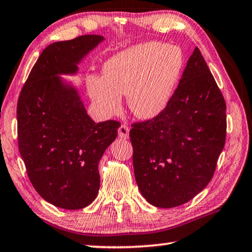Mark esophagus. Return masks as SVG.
Instances as JSON below:
<instances>
[{
    "mask_svg": "<svg viewBox=\"0 0 252 252\" xmlns=\"http://www.w3.org/2000/svg\"><path fill=\"white\" fill-rule=\"evenodd\" d=\"M129 131H130V129H129V126H126V125L120 126V127L118 129L119 136H120V138L123 139V140L127 139V138H129Z\"/></svg>",
    "mask_w": 252,
    "mask_h": 252,
    "instance_id": "obj_1",
    "label": "esophagus"
}]
</instances>
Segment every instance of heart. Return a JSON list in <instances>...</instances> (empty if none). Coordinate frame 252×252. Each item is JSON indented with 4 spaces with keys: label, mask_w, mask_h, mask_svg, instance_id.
Masks as SVG:
<instances>
[{
    "label": "heart",
    "mask_w": 252,
    "mask_h": 252,
    "mask_svg": "<svg viewBox=\"0 0 252 252\" xmlns=\"http://www.w3.org/2000/svg\"><path fill=\"white\" fill-rule=\"evenodd\" d=\"M183 67L181 50L160 42H146L121 51L105 62L104 78L89 76L88 90L106 116L121 109V95L136 118L149 120L167 108Z\"/></svg>",
    "instance_id": "b5f03b06"
}]
</instances>
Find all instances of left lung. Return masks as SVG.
Here are the masks:
<instances>
[{"label": "left lung", "mask_w": 252, "mask_h": 252, "mask_svg": "<svg viewBox=\"0 0 252 252\" xmlns=\"http://www.w3.org/2000/svg\"><path fill=\"white\" fill-rule=\"evenodd\" d=\"M225 110L222 93L195 48L163 112L130 130L135 181L149 203L181 206L207 187L225 143Z\"/></svg>", "instance_id": "left-lung-1"}]
</instances>
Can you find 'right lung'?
<instances>
[{
  "label": "right lung",
  "instance_id": "obj_1",
  "mask_svg": "<svg viewBox=\"0 0 252 252\" xmlns=\"http://www.w3.org/2000/svg\"><path fill=\"white\" fill-rule=\"evenodd\" d=\"M101 41L103 36L90 34L46 46L18 100L19 151L30 181L45 201L67 210L95 199L99 162L116 140L120 122L95 123L78 91L57 74L75 73L76 64Z\"/></svg>",
  "mask_w": 252,
  "mask_h": 252
}]
</instances>
